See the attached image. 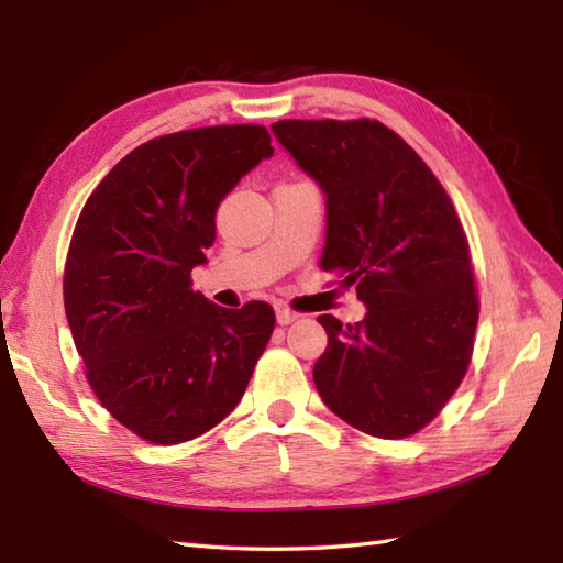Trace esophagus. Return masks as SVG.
<instances>
[{
  "label": "esophagus",
  "instance_id": "1",
  "mask_svg": "<svg viewBox=\"0 0 563 563\" xmlns=\"http://www.w3.org/2000/svg\"><path fill=\"white\" fill-rule=\"evenodd\" d=\"M297 317H300V314L292 312V309H288V307H283V305L275 307V319H278L280 327L292 324V321H297Z\"/></svg>",
  "mask_w": 563,
  "mask_h": 563
}]
</instances>
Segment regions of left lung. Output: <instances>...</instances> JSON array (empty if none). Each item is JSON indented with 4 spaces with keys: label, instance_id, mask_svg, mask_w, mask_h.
<instances>
[{
    "label": "left lung",
    "instance_id": "obj_1",
    "mask_svg": "<svg viewBox=\"0 0 563 563\" xmlns=\"http://www.w3.org/2000/svg\"><path fill=\"white\" fill-rule=\"evenodd\" d=\"M273 135L327 196L319 266L353 285L367 314H321L319 397L375 438L426 428L470 367L479 300L470 244L428 164L379 121H278Z\"/></svg>",
    "mask_w": 563,
    "mask_h": 563
}]
</instances>
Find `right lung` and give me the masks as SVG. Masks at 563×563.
I'll return each instance as SVG.
<instances>
[{
	"instance_id": "1",
	"label": "right lung",
	"mask_w": 563,
	"mask_h": 563,
	"mask_svg": "<svg viewBox=\"0 0 563 563\" xmlns=\"http://www.w3.org/2000/svg\"><path fill=\"white\" fill-rule=\"evenodd\" d=\"M273 154L263 125L154 137L118 162L84 206L65 266V314L87 379L118 423L176 445L244 397L273 307L194 292L222 198Z\"/></svg>"
}]
</instances>
